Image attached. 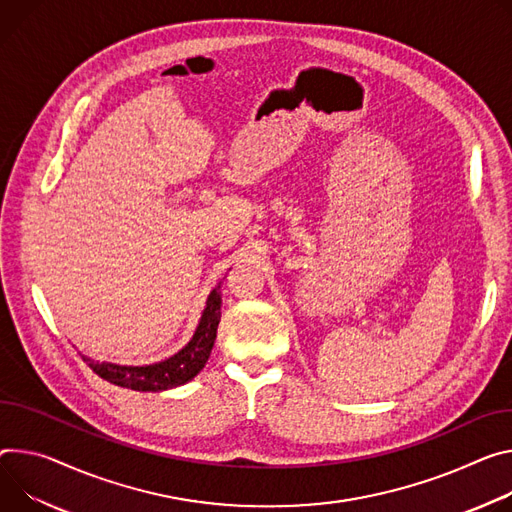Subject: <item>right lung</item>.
<instances>
[{
  "instance_id": "1",
  "label": "right lung",
  "mask_w": 512,
  "mask_h": 512,
  "mask_svg": "<svg viewBox=\"0 0 512 512\" xmlns=\"http://www.w3.org/2000/svg\"><path fill=\"white\" fill-rule=\"evenodd\" d=\"M220 304V286H216L206 300V308L190 343L163 361L151 365H118L89 357H83V361L106 382L136 392H163L188 384L200 374L210 357L220 322Z\"/></svg>"
}]
</instances>
